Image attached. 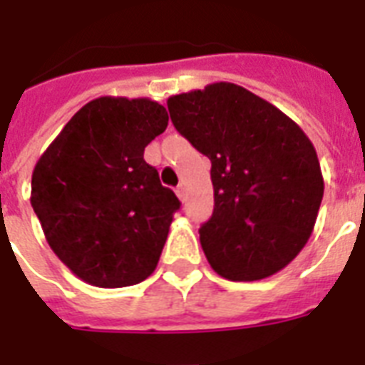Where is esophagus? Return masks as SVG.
<instances>
[{
  "label": "esophagus",
  "mask_w": 365,
  "mask_h": 365,
  "mask_svg": "<svg viewBox=\"0 0 365 365\" xmlns=\"http://www.w3.org/2000/svg\"><path fill=\"white\" fill-rule=\"evenodd\" d=\"M176 195H178V198H180V200H185V198H187V192H185V185H182V183H180V185H178L176 187Z\"/></svg>",
  "instance_id": "esophagus-1"
}]
</instances>
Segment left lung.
Here are the masks:
<instances>
[{"instance_id": "left-lung-1", "label": "left lung", "mask_w": 365, "mask_h": 365, "mask_svg": "<svg viewBox=\"0 0 365 365\" xmlns=\"http://www.w3.org/2000/svg\"><path fill=\"white\" fill-rule=\"evenodd\" d=\"M170 120L212 161L213 213L200 227L210 266L259 281L307 244L324 195L315 148L298 123L238 84L168 97Z\"/></svg>"}]
</instances>
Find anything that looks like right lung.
<instances>
[{"instance_id": "add662e5", "label": "right lung", "mask_w": 365, "mask_h": 365, "mask_svg": "<svg viewBox=\"0 0 365 365\" xmlns=\"http://www.w3.org/2000/svg\"><path fill=\"white\" fill-rule=\"evenodd\" d=\"M167 125L155 101L99 97L38 157L34 212L50 250L90 285H136L159 262L180 200L144 161V148Z\"/></svg>"}]
</instances>
